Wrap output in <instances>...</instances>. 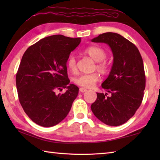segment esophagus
I'll list each match as a JSON object with an SVG mask.
<instances>
[{
  "instance_id": "obj_1",
  "label": "esophagus",
  "mask_w": 160,
  "mask_h": 160,
  "mask_svg": "<svg viewBox=\"0 0 160 160\" xmlns=\"http://www.w3.org/2000/svg\"><path fill=\"white\" fill-rule=\"evenodd\" d=\"M79 90H80V92H81V93L86 92V91H87V89H86L85 88H83V87H80Z\"/></svg>"
}]
</instances>
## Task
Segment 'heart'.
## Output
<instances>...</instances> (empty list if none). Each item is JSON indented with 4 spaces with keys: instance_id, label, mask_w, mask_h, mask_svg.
Masks as SVG:
<instances>
[{
    "instance_id": "obj_1",
    "label": "heart",
    "mask_w": 160,
    "mask_h": 160,
    "mask_svg": "<svg viewBox=\"0 0 160 160\" xmlns=\"http://www.w3.org/2000/svg\"><path fill=\"white\" fill-rule=\"evenodd\" d=\"M84 53L90 56L93 60L98 62L96 68L102 73H107L108 71V65L104 60L107 58V54L106 51L100 47L90 46L84 49ZM67 67L69 71L75 73L77 71L76 58L74 56H70L67 60ZM100 80V76L97 73L89 74H80L75 77L73 82L76 85L84 88H91L95 85Z\"/></svg>"
}]
</instances>
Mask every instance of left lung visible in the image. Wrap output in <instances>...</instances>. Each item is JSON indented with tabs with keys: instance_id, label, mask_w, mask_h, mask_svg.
Returning <instances> with one entry per match:
<instances>
[{
	"instance_id": "left-lung-1",
	"label": "left lung",
	"mask_w": 160,
	"mask_h": 160,
	"mask_svg": "<svg viewBox=\"0 0 160 160\" xmlns=\"http://www.w3.org/2000/svg\"><path fill=\"white\" fill-rule=\"evenodd\" d=\"M110 47L113 62L102 87L110 92L97 93L91 108L98 120L108 126H120L133 116L144 97L146 77L143 60L134 44L116 33L107 32L91 40Z\"/></svg>"
}]
</instances>
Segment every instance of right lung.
<instances>
[{
  "instance_id": "obj_1",
  "label": "right lung",
  "mask_w": 160,
  "mask_h": 160,
  "mask_svg": "<svg viewBox=\"0 0 160 160\" xmlns=\"http://www.w3.org/2000/svg\"><path fill=\"white\" fill-rule=\"evenodd\" d=\"M80 42V38L53 35L40 40L23 54L16 88L24 111L36 124L53 127L69 113L79 89L69 84L67 60ZM62 88H67L66 92L57 94Z\"/></svg>"
}]
</instances>
